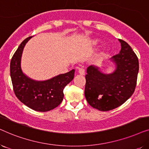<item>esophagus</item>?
<instances>
[{
    "label": "esophagus",
    "mask_w": 149,
    "mask_h": 149,
    "mask_svg": "<svg viewBox=\"0 0 149 149\" xmlns=\"http://www.w3.org/2000/svg\"><path fill=\"white\" fill-rule=\"evenodd\" d=\"M78 72L81 75H84L85 74V70L83 68H78Z\"/></svg>",
    "instance_id": "obj_1"
}]
</instances>
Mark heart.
I'll return each mask as SVG.
<instances>
[{
  "label": "heart",
  "instance_id": "obj_1",
  "mask_svg": "<svg viewBox=\"0 0 149 149\" xmlns=\"http://www.w3.org/2000/svg\"><path fill=\"white\" fill-rule=\"evenodd\" d=\"M97 42H98V41H97V40H94V41H93V43H94V44H97Z\"/></svg>",
  "mask_w": 149,
  "mask_h": 149
}]
</instances>
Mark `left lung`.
Here are the masks:
<instances>
[{
  "mask_svg": "<svg viewBox=\"0 0 149 149\" xmlns=\"http://www.w3.org/2000/svg\"><path fill=\"white\" fill-rule=\"evenodd\" d=\"M121 49L110 59L115 66L110 74L101 71L100 67H87L85 75V95L89 104L101 111L115 109L125 102L135 90L139 63L129 45L119 39Z\"/></svg>",
  "mask_w": 149,
  "mask_h": 149,
  "instance_id": "left-lung-1",
  "label": "left lung"
}]
</instances>
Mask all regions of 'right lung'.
<instances>
[{
    "mask_svg": "<svg viewBox=\"0 0 149 149\" xmlns=\"http://www.w3.org/2000/svg\"><path fill=\"white\" fill-rule=\"evenodd\" d=\"M31 38H26L12 57L10 73L14 92L30 109L39 112L49 111L62 102L63 89L74 79V70L45 81L34 80L28 77L22 71L21 61L24 47Z\"/></svg>",
    "mask_w": 149,
    "mask_h": 149,
    "instance_id": "right-lung-1",
    "label": "right lung"
}]
</instances>
